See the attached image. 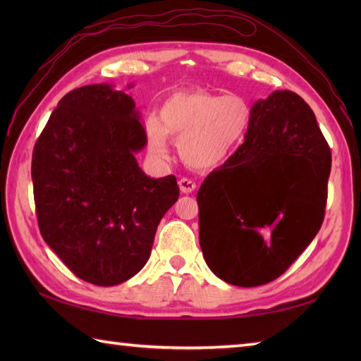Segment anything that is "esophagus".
I'll list each match as a JSON object with an SVG mask.
<instances>
[{
  "label": "esophagus",
  "instance_id": "34e87169",
  "mask_svg": "<svg viewBox=\"0 0 361 361\" xmlns=\"http://www.w3.org/2000/svg\"><path fill=\"white\" fill-rule=\"evenodd\" d=\"M178 186H180V190L183 194H190L195 189V183L189 178H181L178 181Z\"/></svg>",
  "mask_w": 361,
  "mask_h": 361
}]
</instances>
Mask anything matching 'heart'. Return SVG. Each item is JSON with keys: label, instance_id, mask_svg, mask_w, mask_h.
Here are the masks:
<instances>
[{"label": "heart", "instance_id": "obj_1", "mask_svg": "<svg viewBox=\"0 0 361 361\" xmlns=\"http://www.w3.org/2000/svg\"><path fill=\"white\" fill-rule=\"evenodd\" d=\"M251 106L242 96L204 90L180 91L169 96L159 118L145 124L149 153L157 159L169 155L167 136L178 141V152L190 167H219L233 155L251 124Z\"/></svg>", "mask_w": 361, "mask_h": 361}]
</instances>
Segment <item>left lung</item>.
Returning a JSON list of instances; mask_svg holds the SVG:
<instances>
[{
	"label": "left lung",
	"instance_id": "left-lung-1",
	"mask_svg": "<svg viewBox=\"0 0 361 361\" xmlns=\"http://www.w3.org/2000/svg\"><path fill=\"white\" fill-rule=\"evenodd\" d=\"M245 142L198 189L200 247L228 283L257 287L295 262L324 219L331 149L296 93L251 106Z\"/></svg>",
	"mask_w": 361,
	"mask_h": 361
}]
</instances>
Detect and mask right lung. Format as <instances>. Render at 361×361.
Returning <instances> with one entry per match:
<instances>
[{"instance_id":"right-lung-1","label":"right lung","mask_w":361,"mask_h":361,"mask_svg":"<svg viewBox=\"0 0 361 361\" xmlns=\"http://www.w3.org/2000/svg\"><path fill=\"white\" fill-rule=\"evenodd\" d=\"M145 144L132 96L110 83L63 96L35 142L30 173L40 233L94 286H118L147 264L159 221L178 200L173 175L150 178L137 164Z\"/></svg>"}]
</instances>
